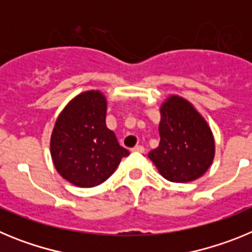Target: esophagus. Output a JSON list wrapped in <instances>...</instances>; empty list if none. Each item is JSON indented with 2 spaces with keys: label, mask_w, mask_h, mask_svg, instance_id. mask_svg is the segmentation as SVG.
Returning a JSON list of instances; mask_svg holds the SVG:
<instances>
[{
  "label": "esophagus",
  "mask_w": 252,
  "mask_h": 252,
  "mask_svg": "<svg viewBox=\"0 0 252 252\" xmlns=\"http://www.w3.org/2000/svg\"><path fill=\"white\" fill-rule=\"evenodd\" d=\"M132 151H139V153H144V151H145V148H144L142 145H136L135 148L132 149Z\"/></svg>",
  "instance_id": "34e87169"
}]
</instances>
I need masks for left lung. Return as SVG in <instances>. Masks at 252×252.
I'll use <instances>...</instances> for the list:
<instances>
[{"label":"left lung","mask_w":252,"mask_h":252,"mask_svg":"<svg viewBox=\"0 0 252 252\" xmlns=\"http://www.w3.org/2000/svg\"><path fill=\"white\" fill-rule=\"evenodd\" d=\"M160 115V142L149 153L151 161L169 182L187 183L202 177L215 158V139L206 120L179 95H170Z\"/></svg>","instance_id":"left-lung-1"}]
</instances>
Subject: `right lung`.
I'll return each mask as SVG.
<instances>
[{
  "mask_svg": "<svg viewBox=\"0 0 252 252\" xmlns=\"http://www.w3.org/2000/svg\"><path fill=\"white\" fill-rule=\"evenodd\" d=\"M106 97L99 91H87L66 104L51 133L55 169L81 188L103 183L130 154L106 126Z\"/></svg>",
  "mask_w": 252,
  "mask_h": 252,
  "instance_id": "right-lung-1",
  "label": "right lung"
}]
</instances>
